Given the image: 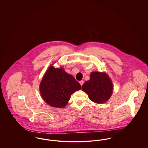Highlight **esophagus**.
Here are the masks:
<instances>
[{"label":"esophagus","mask_w":148,"mask_h":148,"mask_svg":"<svg viewBox=\"0 0 148 148\" xmlns=\"http://www.w3.org/2000/svg\"><path fill=\"white\" fill-rule=\"evenodd\" d=\"M79 83H80V85L82 86L83 84H84V81H83V80H81V81H80V82H79Z\"/></svg>","instance_id":"obj_1"}]
</instances>
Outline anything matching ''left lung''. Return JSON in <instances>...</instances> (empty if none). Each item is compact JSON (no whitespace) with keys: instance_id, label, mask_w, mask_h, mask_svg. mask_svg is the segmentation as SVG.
Masks as SVG:
<instances>
[{"instance_id":"1","label":"left lung","mask_w":148,"mask_h":148,"mask_svg":"<svg viewBox=\"0 0 148 148\" xmlns=\"http://www.w3.org/2000/svg\"><path fill=\"white\" fill-rule=\"evenodd\" d=\"M82 89L88 95L92 101L102 104L111 97L113 85L106 73L93 71L90 74V80L85 82Z\"/></svg>"}]
</instances>
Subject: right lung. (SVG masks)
I'll list each match as a JSON object with an SVG mask.
<instances>
[{"instance_id":"1","label":"right lung","mask_w":148,"mask_h":148,"mask_svg":"<svg viewBox=\"0 0 148 148\" xmlns=\"http://www.w3.org/2000/svg\"><path fill=\"white\" fill-rule=\"evenodd\" d=\"M82 86L71 75L63 68L50 66L40 82L39 89L44 100L49 106L63 108L66 106L71 95Z\"/></svg>"}]
</instances>
